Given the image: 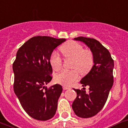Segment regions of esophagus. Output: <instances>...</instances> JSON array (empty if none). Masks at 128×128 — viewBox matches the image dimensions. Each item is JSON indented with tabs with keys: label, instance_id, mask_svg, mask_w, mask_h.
<instances>
[{
	"label": "esophagus",
	"instance_id": "obj_1",
	"mask_svg": "<svg viewBox=\"0 0 128 128\" xmlns=\"http://www.w3.org/2000/svg\"><path fill=\"white\" fill-rule=\"evenodd\" d=\"M70 88L68 87V86H63V89L64 90H68V89H70Z\"/></svg>",
	"mask_w": 128,
	"mask_h": 128
}]
</instances>
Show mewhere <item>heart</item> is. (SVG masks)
<instances>
[{
    "instance_id": "b5f03b06",
    "label": "heart",
    "mask_w": 128,
    "mask_h": 128,
    "mask_svg": "<svg viewBox=\"0 0 128 128\" xmlns=\"http://www.w3.org/2000/svg\"><path fill=\"white\" fill-rule=\"evenodd\" d=\"M60 51L65 58L72 59L71 70H64L56 74L54 80L64 86H70L78 80L79 74L85 75L92 69L94 64V56L92 51L84 49L79 43L72 41L60 48ZM52 69L58 72L62 67V60L56 52H52L49 58Z\"/></svg>"
}]
</instances>
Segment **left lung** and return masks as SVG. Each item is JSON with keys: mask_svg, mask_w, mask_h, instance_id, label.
<instances>
[{"mask_svg": "<svg viewBox=\"0 0 128 128\" xmlns=\"http://www.w3.org/2000/svg\"><path fill=\"white\" fill-rule=\"evenodd\" d=\"M74 40L84 43L94 56V66L84 76L80 83L88 86L89 92L83 89H74L77 97L72 104V109L77 116L86 118L97 114L105 106L113 84L114 60L109 51L96 40L85 37Z\"/></svg>", "mask_w": 128, "mask_h": 128, "instance_id": "8db88e82", "label": "left lung"}]
</instances>
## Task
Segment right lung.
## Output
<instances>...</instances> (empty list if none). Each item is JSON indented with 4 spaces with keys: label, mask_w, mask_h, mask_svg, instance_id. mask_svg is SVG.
I'll list each match as a JSON object with an SVG mask.
<instances>
[{
    "label": "right lung",
    "mask_w": 128,
    "mask_h": 128,
    "mask_svg": "<svg viewBox=\"0 0 128 128\" xmlns=\"http://www.w3.org/2000/svg\"><path fill=\"white\" fill-rule=\"evenodd\" d=\"M66 39L49 36H34L18 49L13 64L14 90L25 112L33 118L48 120L54 116L60 84L45 86L52 79L49 58L56 47Z\"/></svg>",
    "instance_id": "obj_1"
}]
</instances>
